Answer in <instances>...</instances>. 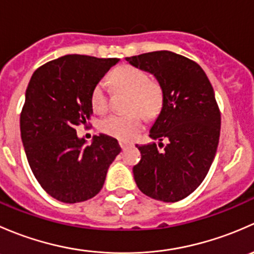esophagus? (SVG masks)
Segmentation results:
<instances>
[{
	"instance_id": "obj_1",
	"label": "esophagus",
	"mask_w": 254,
	"mask_h": 254,
	"mask_svg": "<svg viewBox=\"0 0 254 254\" xmlns=\"http://www.w3.org/2000/svg\"><path fill=\"white\" fill-rule=\"evenodd\" d=\"M119 145H120V147H122L123 150H124V148H127V146H130V143L129 142H125V141H119Z\"/></svg>"
}]
</instances>
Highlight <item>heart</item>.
Instances as JSON below:
<instances>
[{
	"mask_svg": "<svg viewBox=\"0 0 254 254\" xmlns=\"http://www.w3.org/2000/svg\"><path fill=\"white\" fill-rule=\"evenodd\" d=\"M111 82L115 88L129 92L127 114H113L99 123V130L103 134L119 140H131L143 127V117L155 119L160 114L165 102V93L161 83L150 79L142 68L131 65H122L111 75ZM92 108L98 114L108 109V93L103 79L94 84L91 93Z\"/></svg>",
	"mask_w": 254,
	"mask_h": 254,
	"instance_id": "heart-1",
	"label": "heart"
}]
</instances>
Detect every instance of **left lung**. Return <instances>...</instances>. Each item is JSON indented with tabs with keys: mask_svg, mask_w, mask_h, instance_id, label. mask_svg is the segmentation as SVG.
Here are the masks:
<instances>
[{
	"mask_svg": "<svg viewBox=\"0 0 254 254\" xmlns=\"http://www.w3.org/2000/svg\"><path fill=\"white\" fill-rule=\"evenodd\" d=\"M132 66L152 73L165 102L150 130L163 141L136 145L141 160L132 172L136 186L156 200L175 203L187 198L204 181L216 153L221 115L214 89L203 68L190 59L161 50L127 58Z\"/></svg>",
	"mask_w": 254,
	"mask_h": 254,
	"instance_id": "left-lung-1",
	"label": "left lung"
}]
</instances>
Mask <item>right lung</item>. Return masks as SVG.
I'll return each mask as SVG.
<instances>
[{
    "label": "right lung",
    "instance_id": "right-lung-1",
    "mask_svg": "<svg viewBox=\"0 0 254 254\" xmlns=\"http://www.w3.org/2000/svg\"><path fill=\"white\" fill-rule=\"evenodd\" d=\"M119 59L65 55L35 70L20 113V136L33 175L45 191L67 204L101 191L111 163L122 151L115 139H78L76 127L92 114L94 84Z\"/></svg>",
    "mask_w": 254,
    "mask_h": 254
}]
</instances>
